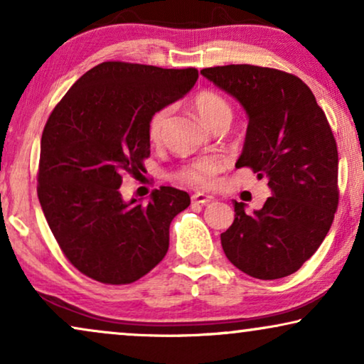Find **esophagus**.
I'll list each match as a JSON object with an SVG mask.
<instances>
[{
    "instance_id": "1",
    "label": "esophagus",
    "mask_w": 364,
    "mask_h": 364,
    "mask_svg": "<svg viewBox=\"0 0 364 364\" xmlns=\"http://www.w3.org/2000/svg\"><path fill=\"white\" fill-rule=\"evenodd\" d=\"M212 196H208V193H202V192H197V193H193L192 196V202L193 203H208V202H212Z\"/></svg>"
}]
</instances>
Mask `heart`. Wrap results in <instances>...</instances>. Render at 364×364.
I'll use <instances>...</instances> for the list:
<instances>
[{
  "instance_id": "1",
  "label": "heart",
  "mask_w": 364,
  "mask_h": 364,
  "mask_svg": "<svg viewBox=\"0 0 364 364\" xmlns=\"http://www.w3.org/2000/svg\"><path fill=\"white\" fill-rule=\"evenodd\" d=\"M191 106L197 116L207 124L212 131L218 127H228L233 119V109L230 102L227 101L222 94L210 89H202L196 92L191 99ZM168 119H171V107H161L149 117L147 122V136L152 142H161L164 134H166ZM225 161L218 156H203L196 161L188 162L177 172L178 181L191 183L196 187H208L213 177L223 171Z\"/></svg>"
}]
</instances>
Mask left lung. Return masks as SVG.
Returning <instances> with one entry per match:
<instances>
[{"mask_svg":"<svg viewBox=\"0 0 364 364\" xmlns=\"http://www.w3.org/2000/svg\"><path fill=\"white\" fill-rule=\"evenodd\" d=\"M200 74L245 109L247 136L235 167H250L272 191L253 213L233 202L235 220L220 235L223 252L253 278L291 275L325 240L340 198L338 149L325 112L290 73L228 64Z\"/></svg>","mask_w":364,"mask_h":364,"instance_id":"1","label":"left lung"}]
</instances>
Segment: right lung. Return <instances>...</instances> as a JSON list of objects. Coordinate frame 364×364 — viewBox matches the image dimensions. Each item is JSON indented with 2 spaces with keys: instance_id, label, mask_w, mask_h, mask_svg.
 Returning a JSON list of instances; mask_svg holds the SVG:
<instances>
[{
  "instance_id": "right-lung-1",
  "label": "right lung",
  "mask_w": 364,
  "mask_h": 364,
  "mask_svg": "<svg viewBox=\"0 0 364 364\" xmlns=\"http://www.w3.org/2000/svg\"><path fill=\"white\" fill-rule=\"evenodd\" d=\"M198 79L196 68L164 69L106 61L82 74L44 126L38 197L54 238L84 275L127 285L168 250L172 218L187 192L161 187L147 203L124 202V176L137 177L151 156L147 122Z\"/></svg>"
}]
</instances>
